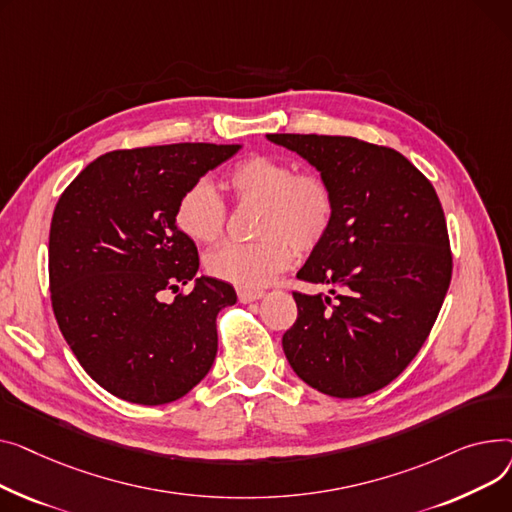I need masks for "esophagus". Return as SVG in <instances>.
<instances>
[{
    "label": "esophagus",
    "mask_w": 512,
    "mask_h": 512,
    "mask_svg": "<svg viewBox=\"0 0 512 512\" xmlns=\"http://www.w3.org/2000/svg\"><path fill=\"white\" fill-rule=\"evenodd\" d=\"M264 295L262 289H256V291H248V289H237V297L239 302L242 304H250V302H256V299H260Z\"/></svg>",
    "instance_id": "34e87169"
}]
</instances>
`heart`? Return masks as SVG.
Instances as JSON below:
<instances>
[{
    "instance_id": "heart-1",
    "label": "heart",
    "mask_w": 512,
    "mask_h": 512,
    "mask_svg": "<svg viewBox=\"0 0 512 512\" xmlns=\"http://www.w3.org/2000/svg\"><path fill=\"white\" fill-rule=\"evenodd\" d=\"M227 190L237 206H258L248 244H225L204 258L206 273L239 289L256 291L291 264L293 250L316 252L333 231L337 196L316 171H297L293 163L254 155L227 173ZM227 204L215 186L198 179L175 206V225L196 244H213L223 235Z\"/></svg>"
}]
</instances>
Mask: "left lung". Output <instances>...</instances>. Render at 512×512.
Masks as SVG:
<instances>
[{"label": "left lung", "mask_w": 512, "mask_h": 512, "mask_svg": "<svg viewBox=\"0 0 512 512\" xmlns=\"http://www.w3.org/2000/svg\"><path fill=\"white\" fill-rule=\"evenodd\" d=\"M266 138L312 163L337 196L333 231L297 273L333 287L335 299L293 291L297 320L283 351L293 372L324 395L376 393L426 343L453 277L438 194L395 148L351 136Z\"/></svg>", "instance_id": "1"}]
</instances>
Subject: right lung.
<instances>
[{
  "label": "right lung",
  "mask_w": 512,
  "mask_h": 512,
  "mask_svg": "<svg viewBox=\"0 0 512 512\" xmlns=\"http://www.w3.org/2000/svg\"><path fill=\"white\" fill-rule=\"evenodd\" d=\"M239 144L182 142L111 150L59 196L49 229V289L59 330L86 374L138 405L184 397L217 357V314L237 295L200 277L175 206Z\"/></svg>",
  "instance_id": "add662e5"
}]
</instances>
